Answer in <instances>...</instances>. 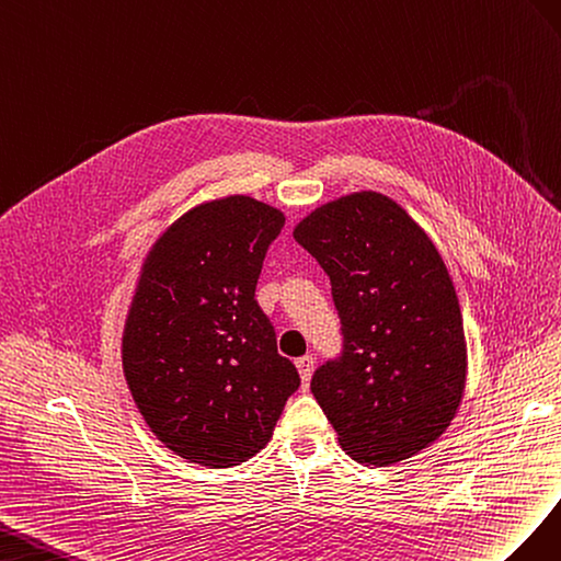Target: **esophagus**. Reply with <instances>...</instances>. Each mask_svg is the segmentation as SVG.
Returning a JSON list of instances; mask_svg holds the SVG:
<instances>
[{
  "label": "esophagus",
  "instance_id": "esophagus-1",
  "mask_svg": "<svg viewBox=\"0 0 561 561\" xmlns=\"http://www.w3.org/2000/svg\"><path fill=\"white\" fill-rule=\"evenodd\" d=\"M296 369H298V374H300L302 388H308V382H310V378H312V371H314V357L306 355V357L296 359Z\"/></svg>",
  "mask_w": 561,
  "mask_h": 561
}]
</instances>
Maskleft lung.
Instances as JSON below:
<instances>
[{
	"label": "left lung",
	"instance_id": "8db88e82",
	"mask_svg": "<svg viewBox=\"0 0 561 561\" xmlns=\"http://www.w3.org/2000/svg\"><path fill=\"white\" fill-rule=\"evenodd\" d=\"M294 239L324 267L343 324V355L310 382L341 446L376 468L421 454L451 425L468 374L439 251L402 206L371 190L322 204Z\"/></svg>",
	"mask_w": 561,
	"mask_h": 561
}]
</instances>
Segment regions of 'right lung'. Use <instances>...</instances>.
<instances>
[{
	"instance_id": "add662e5",
	"label": "right lung",
	"mask_w": 561,
	"mask_h": 561,
	"mask_svg": "<svg viewBox=\"0 0 561 561\" xmlns=\"http://www.w3.org/2000/svg\"><path fill=\"white\" fill-rule=\"evenodd\" d=\"M284 214L247 195L204 202L157 239L122 335L134 402L167 449L232 468L270 442L300 378L255 302Z\"/></svg>"
}]
</instances>
